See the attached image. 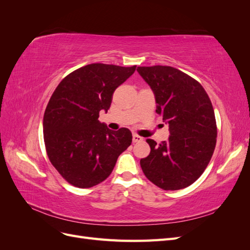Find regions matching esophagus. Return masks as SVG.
Returning <instances> with one entry per match:
<instances>
[{
    "label": "esophagus",
    "instance_id": "obj_1",
    "mask_svg": "<svg viewBox=\"0 0 250 250\" xmlns=\"http://www.w3.org/2000/svg\"><path fill=\"white\" fill-rule=\"evenodd\" d=\"M132 141H133V143H139V142L143 141V138L140 137V135L137 134V133H133L132 134Z\"/></svg>",
    "mask_w": 250,
    "mask_h": 250
}]
</instances>
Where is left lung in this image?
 Instances as JSON below:
<instances>
[{
    "mask_svg": "<svg viewBox=\"0 0 250 250\" xmlns=\"http://www.w3.org/2000/svg\"><path fill=\"white\" fill-rule=\"evenodd\" d=\"M152 88L156 112L169 124L167 142H146L150 153L140 164L146 177L166 191L191 186L206 170L217 142L213 105L200 83L175 67L139 66Z\"/></svg>",
    "mask_w": 250,
    "mask_h": 250,
    "instance_id": "8db88e82",
    "label": "left lung"
}]
</instances>
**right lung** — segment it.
<instances>
[{"label":"right lung","instance_id":"obj_1","mask_svg":"<svg viewBox=\"0 0 250 250\" xmlns=\"http://www.w3.org/2000/svg\"><path fill=\"white\" fill-rule=\"evenodd\" d=\"M133 66L90 63L65 76L43 115V140L51 164L67 183L87 188L106 179L119 155L130 146L128 128L113 131L99 122L112 94L134 73Z\"/></svg>","mask_w":250,"mask_h":250}]
</instances>
